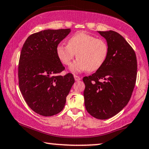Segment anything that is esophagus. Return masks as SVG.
Wrapping results in <instances>:
<instances>
[{
    "instance_id": "obj_1",
    "label": "esophagus",
    "mask_w": 149,
    "mask_h": 149,
    "mask_svg": "<svg viewBox=\"0 0 149 149\" xmlns=\"http://www.w3.org/2000/svg\"><path fill=\"white\" fill-rule=\"evenodd\" d=\"M74 79L76 81H78L81 80V77H79V76H77V75H76V74L74 75Z\"/></svg>"
}]
</instances>
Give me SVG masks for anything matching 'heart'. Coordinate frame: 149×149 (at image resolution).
I'll use <instances>...</instances> for the list:
<instances>
[{"mask_svg": "<svg viewBox=\"0 0 149 149\" xmlns=\"http://www.w3.org/2000/svg\"><path fill=\"white\" fill-rule=\"evenodd\" d=\"M56 53L61 62L65 65L70 64L77 54L78 59L70 68L72 72H94L105 63L109 54V46L103 38L79 32L69 38L68 45L59 44Z\"/></svg>", "mask_w": 149, "mask_h": 149, "instance_id": "heart-1", "label": "heart"}]
</instances>
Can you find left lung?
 I'll return each mask as SVG.
<instances>
[{
    "label": "left lung",
    "mask_w": 149,
    "mask_h": 149,
    "mask_svg": "<svg viewBox=\"0 0 149 149\" xmlns=\"http://www.w3.org/2000/svg\"><path fill=\"white\" fill-rule=\"evenodd\" d=\"M109 46L105 62L96 72L83 78L85 107L92 116L105 120L127 105L137 77L136 53L118 33L98 31Z\"/></svg>",
    "instance_id": "1"
}]
</instances>
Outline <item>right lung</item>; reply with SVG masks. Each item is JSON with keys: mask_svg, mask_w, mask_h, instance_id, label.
<instances>
[{"mask_svg": "<svg viewBox=\"0 0 149 149\" xmlns=\"http://www.w3.org/2000/svg\"><path fill=\"white\" fill-rule=\"evenodd\" d=\"M70 29H48L28 37L21 50L18 84L31 109L44 116L57 114L63 109L74 79L72 74L61 76L65 67L58 58V44Z\"/></svg>", "mask_w": 149, "mask_h": 149, "instance_id": "obj_1", "label": "right lung"}]
</instances>
